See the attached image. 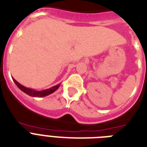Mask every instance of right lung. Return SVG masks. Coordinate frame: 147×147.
I'll use <instances>...</instances> for the list:
<instances>
[{"mask_svg": "<svg viewBox=\"0 0 147 147\" xmlns=\"http://www.w3.org/2000/svg\"><path fill=\"white\" fill-rule=\"evenodd\" d=\"M14 83L17 85V86L21 90L22 92H24V93H26V94H28L30 96L32 97H38V98H41V97H45L47 96V95H49V94H52L53 92L56 91V90L59 88L60 84L59 85H56L55 86H53V87H51L50 88H48V89H45V90H42V91H36L35 89H32V88H26L24 85H22L21 84H20L18 82L15 80L14 78H12Z\"/></svg>", "mask_w": 147, "mask_h": 147, "instance_id": "obj_1", "label": "right lung"}]
</instances>
